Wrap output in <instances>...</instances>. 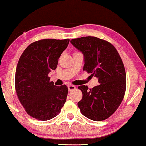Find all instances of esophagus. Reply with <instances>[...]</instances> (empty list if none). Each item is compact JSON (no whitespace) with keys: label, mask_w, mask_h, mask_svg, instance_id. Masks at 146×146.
I'll use <instances>...</instances> for the list:
<instances>
[{"label":"esophagus","mask_w":146,"mask_h":146,"mask_svg":"<svg viewBox=\"0 0 146 146\" xmlns=\"http://www.w3.org/2000/svg\"><path fill=\"white\" fill-rule=\"evenodd\" d=\"M75 89H76V87L75 86L71 85V84L68 86V90H69V92H71V91H73V90H75Z\"/></svg>","instance_id":"1"}]
</instances>
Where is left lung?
Listing matches in <instances>:
<instances>
[{"label": "left lung", "mask_w": 146, "mask_h": 146, "mask_svg": "<svg viewBox=\"0 0 146 146\" xmlns=\"http://www.w3.org/2000/svg\"><path fill=\"white\" fill-rule=\"evenodd\" d=\"M84 56L83 70L98 78L100 84L88 89L79 86L82 98L78 102L80 112L94 121L112 115L123 101L126 90V73L123 61L114 46L94 36L71 40Z\"/></svg>", "instance_id": "obj_1"}]
</instances>
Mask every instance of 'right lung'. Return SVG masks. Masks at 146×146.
<instances>
[{
	"mask_svg": "<svg viewBox=\"0 0 146 146\" xmlns=\"http://www.w3.org/2000/svg\"><path fill=\"white\" fill-rule=\"evenodd\" d=\"M69 42V39L34 41L19 58L15 71V91L27 114L36 119L53 118L66 103L68 86L54 85L48 75L56 69L58 58Z\"/></svg>",
	"mask_w": 146,
	"mask_h": 146,
	"instance_id": "right-lung-1",
	"label": "right lung"
}]
</instances>
